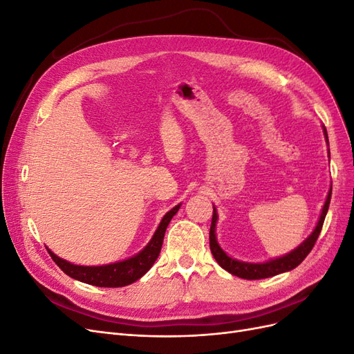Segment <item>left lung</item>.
<instances>
[{
	"instance_id": "8db88e82",
	"label": "left lung",
	"mask_w": 354,
	"mask_h": 354,
	"mask_svg": "<svg viewBox=\"0 0 354 354\" xmlns=\"http://www.w3.org/2000/svg\"><path fill=\"white\" fill-rule=\"evenodd\" d=\"M325 136L328 138L326 130H325ZM330 194H332V187L329 190V195L326 198V202L324 205L322 214H320V218L317 221V226L315 229V232L310 234V236L298 246L297 250H294L291 254H288L285 257H281V259H276L272 261H267L263 264H251V263H242L238 260L230 259L229 255H226L216 239V223H217V212L216 208L212 211V221H211V229H209V248L211 252L214 255L216 261L223 267L224 270H227L229 273L242 277V279H248V281H254V279H264V277H270V276H276L283 272H289L295 269L298 264H301L303 260L308 255V252L313 250V246L319 238L320 230H322L324 221L326 217V212L329 208V202H330Z\"/></svg>"
}]
</instances>
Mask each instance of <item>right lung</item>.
I'll list each match as a JSON object with an SVG mask.
<instances>
[{"instance_id":"1","label":"right lung","mask_w":354,"mask_h":354,"mask_svg":"<svg viewBox=\"0 0 354 354\" xmlns=\"http://www.w3.org/2000/svg\"><path fill=\"white\" fill-rule=\"evenodd\" d=\"M180 205L174 207L169 212H167L162 221H160L158 230L155 232L152 241L149 242L146 248L138 252L133 259H128L121 263H113L108 266H97V267H85V266H75L65 260L59 259L57 255L53 254L50 250L48 254L51 255L53 261H55L63 273L73 277V279L81 281L84 283L94 285V286H102V288H120L127 286L133 282H136L140 277L151 269L153 263L156 261L158 255L162 248L164 242V234L168 227V224L176 216Z\"/></svg>"}]
</instances>
